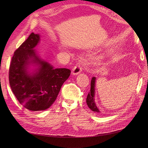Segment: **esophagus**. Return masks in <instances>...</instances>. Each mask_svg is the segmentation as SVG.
<instances>
[{
    "label": "esophagus",
    "mask_w": 148,
    "mask_h": 148,
    "mask_svg": "<svg viewBox=\"0 0 148 148\" xmlns=\"http://www.w3.org/2000/svg\"><path fill=\"white\" fill-rule=\"evenodd\" d=\"M82 66L80 65H77L73 67L72 70V75H79L82 72Z\"/></svg>",
    "instance_id": "esophagus-1"
}]
</instances>
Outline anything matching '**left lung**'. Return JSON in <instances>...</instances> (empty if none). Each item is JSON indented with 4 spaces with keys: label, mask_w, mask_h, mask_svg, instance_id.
<instances>
[{
    "label": "left lung",
    "mask_w": 148,
    "mask_h": 148,
    "mask_svg": "<svg viewBox=\"0 0 148 148\" xmlns=\"http://www.w3.org/2000/svg\"><path fill=\"white\" fill-rule=\"evenodd\" d=\"M96 78L92 77L91 82V89L90 91L89 92L88 95L86 97V104L88 107L92 112H95L96 113H100L101 111L98 109L97 107L95 97L96 95Z\"/></svg>",
    "instance_id": "1"
}]
</instances>
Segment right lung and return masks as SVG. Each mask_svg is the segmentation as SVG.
Instances as JSON below:
<instances>
[{"instance_id": "1", "label": "right lung", "mask_w": 148, "mask_h": 148, "mask_svg": "<svg viewBox=\"0 0 148 148\" xmlns=\"http://www.w3.org/2000/svg\"><path fill=\"white\" fill-rule=\"evenodd\" d=\"M40 41L41 36L31 33L15 52L9 69L13 93L22 106L32 111L50 107L71 73L67 69H55L40 57L35 50Z\"/></svg>"}]
</instances>
